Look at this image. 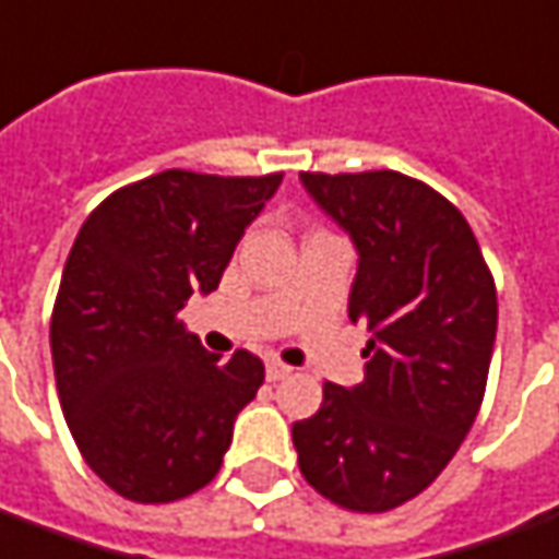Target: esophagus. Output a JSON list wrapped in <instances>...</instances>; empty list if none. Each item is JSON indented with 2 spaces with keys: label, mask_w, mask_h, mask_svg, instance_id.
<instances>
[{
  "label": "esophagus",
  "mask_w": 559,
  "mask_h": 559,
  "mask_svg": "<svg viewBox=\"0 0 559 559\" xmlns=\"http://www.w3.org/2000/svg\"><path fill=\"white\" fill-rule=\"evenodd\" d=\"M290 372H293V369H290V366H284V362H278V360L266 362V378H269V381H281V378H287Z\"/></svg>",
  "instance_id": "34e87169"
}]
</instances>
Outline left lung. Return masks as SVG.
I'll use <instances>...</instances> for the list:
<instances>
[{"label":"left lung","instance_id":"8db88e82","mask_svg":"<svg viewBox=\"0 0 559 559\" xmlns=\"http://www.w3.org/2000/svg\"><path fill=\"white\" fill-rule=\"evenodd\" d=\"M299 178L360 253L347 314L372 338L366 378L326 381L293 444L320 497L378 514L427 490L475 424L497 284L466 217L424 181L390 169Z\"/></svg>","mask_w":559,"mask_h":559}]
</instances>
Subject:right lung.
I'll return each instance as SVG.
<instances>
[{"label":"right lung","mask_w":559,"mask_h":559,"mask_svg":"<svg viewBox=\"0 0 559 559\" xmlns=\"http://www.w3.org/2000/svg\"><path fill=\"white\" fill-rule=\"evenodd\" d=\"M281 171L166 169L93 209L62 269L50 354L62 415L87 466L132 502H175L212 481L263 360H221L178 311L212 293Z\"/></svg>","instance_id":"1"}]
</instances>
